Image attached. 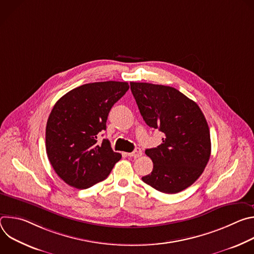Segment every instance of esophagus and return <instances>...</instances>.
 I'll use <instances>...</instances> for the list:
<instances>
[{"mask_svg":"<svg viewBox=\"0 0 254 254\" xmlns=\"http://www.w3.org/2000/svg\"><path fill=\"white\" fill-rule=\"evenodd\" d=\"M141 151H140V149H138V148H136L133 152H131V153H127V155L129 157V158H138V157H140L141 156Z\"/></svg>","mask_w":254,"mask_h":254,"instance_id":"1","label":"esophagus"}]
</instances>
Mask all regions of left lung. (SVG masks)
<instances>
[{
	"label": "left lung",
	"instance_id": "obj_1",
	"mask_svg": "<svg viewBox=\"0 0 254 254\" xmlns=\"http://www.w3.org/2000/svg\"><path fill=\"white\" fill-rule=\"evenodd\" d=\"M130 90L143 121L165 134L160 146L146 150L154 168L141 180L162 193L185 190L210 159V131L202 111L174 87L130 82Z\"/></svg>",
	"mask_w": 254,
	"mask_h": 254
}]
</instances>
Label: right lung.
<instances>
[{"mask_svg":"<svg viewBox=\"0 0 254 254\" xmlns=\"http://www.w3.org/2000/svg\"><path fill=\"white\" fill-rule=\"evenodd\" d=\"M127 82L83 84L64 94L53 106L46 126V153L66 184L87 189L112 172L122 155L111 143L97 142L113 105L128 90Z\"/></svg>","mask_w":254,"mask_h":254,"instance_id":"right-lung-1","label":"right lung"}]
</instances>
